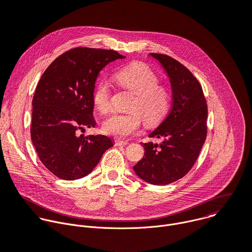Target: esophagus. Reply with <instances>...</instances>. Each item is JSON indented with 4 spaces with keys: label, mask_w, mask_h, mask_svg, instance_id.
<instances>
[{
    "label": "esophagus",
    "mask_w": 252,
    "mask_h": 252,
    "mask_svg": "<svg viewBox=\"0 0 252 252\" xmlns=\"http://www.w3.org/2000/svg\"><path fill=\"white\" fill-rule=\"evenodd\" d=\"M127 143L128 142L126 140H121V139H116L115 140V145L116 146H126Z\"/></svg>",
    "instance_id": "esophagus-1"
}]
</instances>
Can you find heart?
Here are the masks:
<instances>
[{
    "instance_id": "b5f03b06",
    "label": "heart",
    "mask_w": 252,
    "mask_h": 252,
    "mask_svg": "<svg viewBox=\"0 0 252 252\" xmlns=\"http://www.w3.org/2000/svg\"><path fill=\"white\" fill-rule=\"evenodd\" d=\"M115 79L123 90L132 93L133 96L128 105L129 113L114 114L103 122L104 133L126 137L140 127L142 119L148 126L161 123L169 110L170 93L158 84V77L151 67L142 63H133L118 70ZM93 101L100 114L110 113L112 93L106 80L100 79L95 84Z\"/></svg>"
}]
</instances>
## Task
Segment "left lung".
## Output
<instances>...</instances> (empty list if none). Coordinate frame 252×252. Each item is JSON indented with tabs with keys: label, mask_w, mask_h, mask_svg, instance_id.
<instances>
[{
	"label": "left lung",
	"mask_w": 252,
	"mask_h": 252,
	"mask_svg": "<svg viewBox=\"0 0 252 252\" xmlns=\"http://www.w3.org/2000/svg\"><path fill=\"white\" fill-rule=\"evenodd\" d=\"M169 77L172 103L165 120L149 136L160 142L142 143L145 157L133 170L143 181L156 186L184 177L196 161L207 134V104L201 85L191 71L163 54H151Z\"/></svg>",
	"instance_id": "left-lung-1"
}]
</instances>
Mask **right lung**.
Here are the masks:
<instances>
[{"mask_svg": "<svg viewBox=\"0 0 252 252\" xmlns=\"http://www.w3.org/2000/svg\"><path fill=\"white\" fill-rule=\"evenodd\" d=\"M126 57L114 50L75 48L44 71L32 97L31 138L43 164L56 176L74 181L88 175L113 147L106 135H79L94 127L93 93L99 71Z\"/></svg>", "mask_w": 252, "mask_h": 252, "instance_id": "1", "label": "right lung"}]
</instances>
